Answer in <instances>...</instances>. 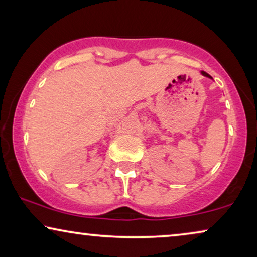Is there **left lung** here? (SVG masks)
<instances>
[{
	"instance_id": "obj_1",
	"label": "left lung",
	"mask_w": 257,
	"mask_h": 257,
	"mask_svg": "<svg viewBox=\"0 0 257 257\" xmlns=\"http://www.w3.org/2000/svg\"><path fill=\"white\" fill-rule=\"evenodd\" d=\"M201 73H202V76H205V77H208V78L213 79V78H212V76H209L208 73H207V72H205V71H201Z\"/></svg>"
}]
</instances>
